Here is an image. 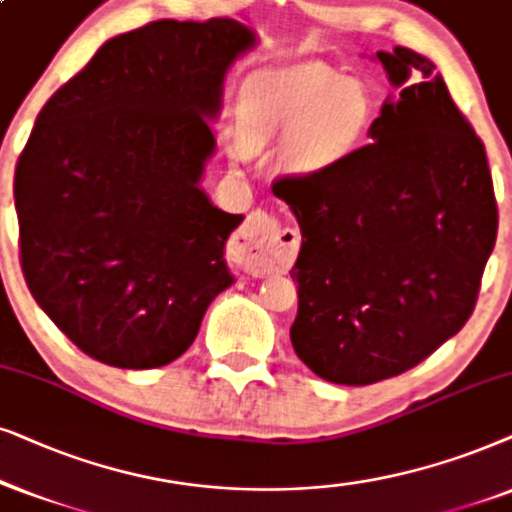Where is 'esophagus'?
<instances>
[{
  "instance_id": "obj_1",
  "label": "esophagus",
  "mask_w": 512,
  "mask_h": 512,
  "mask_svg": "<svg viewBox=\"0 0 512 512\" xmlns=\"http://www.w3.org/2000/svg\"><path fill=\"white\" fill-rule=\"evenodd\" d=\"M299 252V234L283 229L276 217L255 210L236 234V257L252 276L288 271Z\"/></svg>"
}]
</instances>
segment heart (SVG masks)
I'll return each instance as SVG.
<instances>
[{
	"label": "heart",
	"mask_w": 512,
	"mask_h": 512,
	"mask_svg": "<svg viewBox=\"0 0 512 512\" xmlns=\"http://www.w3.org/2000/svg\"><path fill=\"white\" fill-rule=\"evenodd\" d=\"M374 119V95L363 79L325 65H299L252 81L238 105V133L246 149L285 143V163L297 175L337 168L360 147ZM231 156L243 161L241 145Z\"/></svg>",
	"instance_id": "heart-1"
}]
</instances>
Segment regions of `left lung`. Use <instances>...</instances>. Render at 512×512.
Instances as JSON below:
<instances>
[{
    "label": "left lung",
    "instance_id": "1",
    "mask_svg": "<svg viewBox=\"0 0 512 512\" xmlns=\"http://www.w3.org/2000/svg\"><path fill=\"white\" fill-rule=\"evenodd\" d=\"M377 60L400 95L370 145L274 185L302 229L292 346L344 386L412 370L466 325L499 227L485 145L435 65L405 46Z\"/></svg>",
    "mask_w": 512,
    "mask_h": 512
}]
</instances>
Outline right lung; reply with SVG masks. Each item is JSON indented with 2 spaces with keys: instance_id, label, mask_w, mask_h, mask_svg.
<instances>
[{
  "instance_id": "add662e5",
  "label": "right lung",
  "mask_w": 512,
  "mask_h": 512,
  "mask_svg": "<svg viewBox=\"0 0 512 512\" xmlns=\"http://www.w3.org/2000/svg\"><path fill=\"white\" fill-rule=\"evenodd\" d=\"M255 46L236 20H156L119 34L42 107L13 180L32 297L86 356L124 370L180 358L234 283L224 245L243 215L201 189L208 119L231 63Z\"/></svg>"
}]
</instances>
